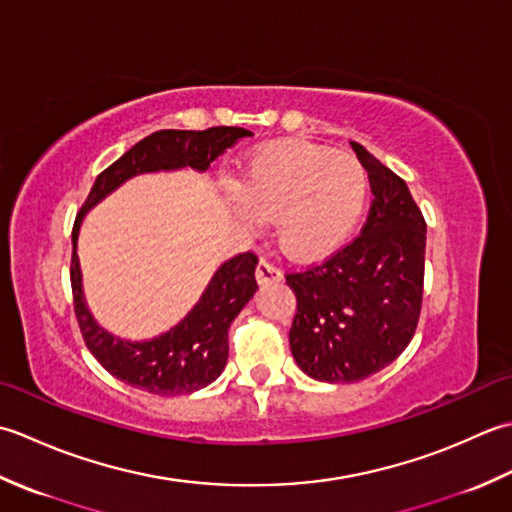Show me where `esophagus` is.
Wrapping results in <instances>:
<instances>
[{
    "label": "esophagus",
    "mask_w": 512,
    "mask_h": 512,
    "mask_svg": "<svg viewBox=\"0 0 512 512\" xmlns=\"http://www.w3.org/2000/svg\"><path fill=\"white\" fill-rule=\"evenodd\" d=\"M278 280H283V271L271 265L269 260H260L256 267V283L269 285V283H278Z\"/></svg>",
    "instance_id": "esophagus-1"
}]
</instances>
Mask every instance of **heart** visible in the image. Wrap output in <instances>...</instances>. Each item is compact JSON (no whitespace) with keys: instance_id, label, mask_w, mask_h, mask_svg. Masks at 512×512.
<instances>
[{"instance_id":"heart-1","label":"heart","mask_w":512,"mask_h":512,"mask_svg":"<svg viewBox=\"0 0 512 512\" xmlns=\"http://www.w3.org/2000/svg\"><path fill=\"white\" fill-rule=\"evenodd\" d=\"M369 198L353 154L285 139L247 152L229 205L247 229L274 218L276 241L294 260H322L349 241Z\"/></svg>"}]
</instances>
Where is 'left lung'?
<instances>
[{"instance_id": "left-lung-1", "label": "left lung", "mask_w": 512, "mask_h": 512, "mask_svg": "<svg viewBox=\"0 0 512 512\" xmlns=\"http://www.w3.org/2000/svg\"><path fill=\"white\" fill-rule=\"evenodd\" d=\"M373 203L356 241L322 265L287 274L296 294L289 347L309 378L360 382L409 347L422 309L426 223L409 187L360 143Z\"/></svg>"}]
</instances>
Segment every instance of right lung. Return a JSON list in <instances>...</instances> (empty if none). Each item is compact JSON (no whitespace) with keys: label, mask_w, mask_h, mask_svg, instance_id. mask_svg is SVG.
<instances>
[{"label":"right lung","mask_w":512,"mask_h":512,"mask_svg":"<svg viewBox=\"0 0 512 512\" xmlns=\"http://www.w3.org/2000/svg\"><path fill=\"white\" fill-rule=\"evenodd\" d=\"M245 137H252V132L245 128H227V125L201 132H152L97 176L86 203L75 218L70 283L81 336L101 367L134 389L154 395H183L207 387L223 373L229 353L227 329L258 289L254 278L258 258L252 252H245L225 260L214 271L196 305L172 329L150 340H125L112 336L99 325L83 296L77 256L83 218L92 207L134 176L183 168L205 172L216 156Z\"/></svg>","instance_id":"obj_1"}]
</instances>
